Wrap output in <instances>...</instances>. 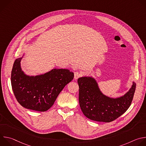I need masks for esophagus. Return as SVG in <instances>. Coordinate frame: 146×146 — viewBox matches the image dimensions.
Segmentation results:
<instances>
[{"mask_svg": "<svg viewBox=\"0 0 146 146\" xmlns=\"http://www.w3.org/2000/svg\"><path fill=\"white\" fill-rule=\"evenodd\" d=\"M82 76V74L78 72H74V79L77 80L79 77H80Z\"/></svg>", "mask_w": 146, "mask_h": 146, "instance_id": "1", "label": "esophagus"}]
</instances>
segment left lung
<instances>
[{
    "label": "left lung",
    "instance_id": "obj_1",
    "mask_svg": "<svg viewBox=\"0 0 146 146\" xmlns=\"http://www.w3.org/2000/svg\"><path fill=\"white\" fill-rule=\"evenodd\" d=\"M79 103L86 117L98 122H111L125 112L131 105L136 83L124 95L117 98L108 97L100 91L96 80L92 77H80Z\"/></svg>",
    "mask_w": 146,
    "mask_h": 146
}]
</instances>
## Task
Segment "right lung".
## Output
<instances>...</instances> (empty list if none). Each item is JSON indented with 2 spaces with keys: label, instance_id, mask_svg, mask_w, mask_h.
I'll return each mask as SVG.
<instances>
[{
  "label": "right lung",
  "instance_id": "obj_1",
  "mask_svg": "<svg viewBox=\"0 0 146 146\" xmlns=\"http://www.w3.org/2000/svg\"><path fill=\"white\" fill-rule=\"evenodd\" d=\"M22 58L15 59L11 71V82L15 98L26 109L46 111L73 79L74 73L68 69H54L44 74L28 76L21 68Z\"/></svg>",
  "mask_w": 146,
  "mask_h": 146
}]
</instances>
